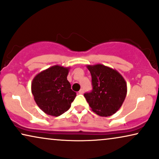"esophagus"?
Segmentation results:
<instances>
[{
	"instance_id": "34e87169",
	"label": "esophagus",
	"mask_w": 159,
	"mask_h": 159,
	"mask_svg": "<svg viewBox=\"0 0 159 159\" xmlns=\"http://www.w3.org/2000/svg\"><path fill=\"white\" fill-rule=\"evenodd\" d=\"M79 93H80V94H83V93H84L83 89H80V90L79 91Z\"/></svg>"
}]
</instances>
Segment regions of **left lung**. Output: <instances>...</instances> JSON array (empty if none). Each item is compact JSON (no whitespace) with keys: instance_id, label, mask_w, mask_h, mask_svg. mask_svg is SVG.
<instances>
[{"instance_id":"obj_1","label":"left lung","mask_w":159,"mask_h":159,"mask_svg":"<svg viewBox=\"0 0 159 159\" xmlns=\"http://www.w3.org/2000/svg\"><path fill=\"white\" fill-rule=\"evenodd\" d=\"M92 76V92L84 96L93 111L101 116L115 114L125 101L127 87L125 78L116 69L98 64L87 65Z\"/></svg>"}]
</instances>
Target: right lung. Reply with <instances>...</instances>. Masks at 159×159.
Instances as JSON below:
<instances>
[{
  "instance_id": "right-lung-1",
  "label": "right lung",
  "mask_w": 159,
  "mask_h": 159,
  "mask_svg": "<svg viewBox=\"0 0 159 159\" xmlns=\"http://www.w3.org/2000/svg\"><path fill=\"white\" fill-rule=\"evenodd\" d=\"M70 67L55 65L38 73L32 80V93L38 107L48 115L58 116L71 107L76 93L67 80Z\"/></svg>"
}]
</instances>
